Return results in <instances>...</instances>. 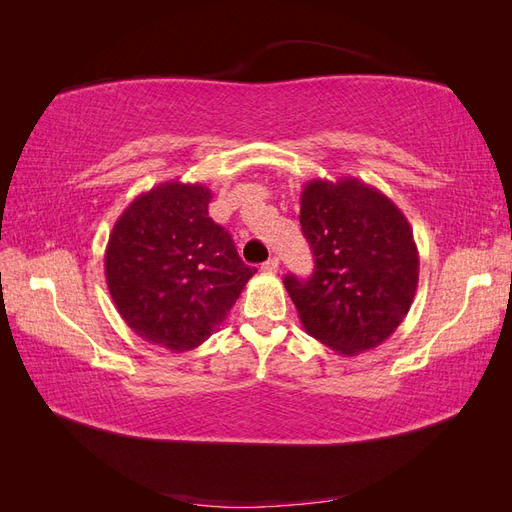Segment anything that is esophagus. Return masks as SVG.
<instances>
[{
  "label": "esophagus",
  "mask_w": 512,
  "mask_h": 512,
  "mask_svg": "<svg viewBox=\"0 0 512 512\" xmlns=\"http://www.w3.org/2000/svg\"><path fill=\"white\" fill-rule=\"evenodd\" d=\"M277 269H280V260H277L275 256L269 258L267 262H262V267H260L262 273H275Z\"/></svg>",
  "instance_id": "obj_1"
}]
</instances>
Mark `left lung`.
<instances>
[{
    "mask_svg": "<svg viewBox=\"0 0 512 512\" xmlns=\"http://www.w3.org/2000/svg\"><path fill=\"white\" fill-rule=\"evenodd\" d=\"M301 228L314 273L284 277L303 329L333 352L380 346L404 322L418 286V250L389 196L344 177L312 179L301 192Z\"/></svg>",
    "mask_w": 512,
    "mask_h": 512,
    "instance_id": "8db88e82",
    "label": "left lung"
}]
</instances>
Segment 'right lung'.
Returning a JSON list of instances; mask_svg holds the SVG:
<instances>
[{"mask_svg": "<svg viewBox=\"0 0 512 512\" xmlns=\"http://www.w3.org/2000/svg\"><path fill=\"white\" fill-rule=\"evenodd\" d=\"M211 198L207 185L160 183L132 200L108 237L104 269L117 312L170 352L207 342L256 273L209 218Z\"/></svg>", "mask_w": 512, "mask_h": 512, "instance_id": "obj_1", "label": "right lung"}]
</instances>
